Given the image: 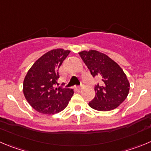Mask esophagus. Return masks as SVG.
I'll return each instance as SVG.
<instances>
[{
	"mask_svg": "<svg viewBox=\"0 0 151 151\" xmlns=\"http://www.w3.org/2000/svg\"><path fill=\"white\" fill-rule=\"evenodd\" d=\"M82 88H83V87H82V86H80V87H77V89L79 90V91H80V90L82 89Z\"/></svg>",
	"mask_w": 151,
	"mask_h": 151,
	"instance_id": "1",
	"label": "esophagus"
}]
</instances>
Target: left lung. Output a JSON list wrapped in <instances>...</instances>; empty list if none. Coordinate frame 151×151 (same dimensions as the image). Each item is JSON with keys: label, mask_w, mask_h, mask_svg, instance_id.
<instances>
[{"label": "left lung", "mask_w": 151, "mask_h": 151, "mask_svg": "<svg viewBox=\"0 0 151 151\" xmlns=\"http://www.w3.org/2000/svg\"><path fill=\"white\" fill-rule=\"evenodd\" d=\"M81 58L93 77L98 76L101 83L95 87V97L88 103L98 111H110L119 106L129 94V83L122 68L107 55L95 50L80 52Z\"/></svg>", "instance_id": "obj_1"}]
</instances>
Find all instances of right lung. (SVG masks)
Segmentation results:
<instances>
[{
    "label": "right lung",
    "mask_w": 151,
    "mask_h": 151,
    "mask_svg": "<svg viewBox=\"0 0 151 151\" xmlns=\"http://www.w3.org/2000/svg\"><path fill=\"white\" fill-rule=\"evenodd\" d=\"M70 50L53 49L42 55L27 73L23 92L27 101L36 111L53 115L63 111L68 104L74 90L54 87L59 77V68Z\"/></svg>",
    "instance_id": "add662e5"
}]
</instances>
